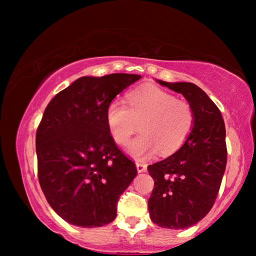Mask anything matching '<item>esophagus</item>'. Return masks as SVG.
<instances>
[{
	"instance_id": "34e87169",
	"label": "esophagus",
	"mask_w": 256,
	"mask_h": 256,
	"mask_svg": "<svg viewBox=\"0 0 256 256\" xmlns=\"http://www.w3.org/2000/svg\"><path fill=\"white\" fill-rule=\"evenodd\" d=\"M136 170H138V172H144L146 170V164H144V162H136Z\"/></svg>"
}]
</instances>
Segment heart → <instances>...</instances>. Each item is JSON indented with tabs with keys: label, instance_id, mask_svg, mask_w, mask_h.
Segmentation results:
<instances>
[{
	"label": "heart",
	"instance_id": "b5f03b06",
	"mask_svg": "<svg viewBox=\"0 0 256 256\" xmlns=\"http://www.w3.org/2000/svg\"><path fill=\"white\" fill-rule=\"evenodd\" d=\"M106 122L112 138L124 146L138 131L128 152L136 159H146L159 152L174 154L185 144L196 124V112L188 102L154 86L130 92L126 102L115 99L106 110Z\"/></svg>",
	"mask_w": 256,
	"mask_h": 256
}]
</instances>
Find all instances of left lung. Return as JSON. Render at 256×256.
Listing matches in <instances>:
<instances>
[{
  "instance_id": "left-lung-1",
  "label": "left lung",
  "mask_w": 256,
  "mask_h": 256,
  "mask_svg": "<svg viewBox=\"0 0 256 256\" xmlns=\"http://www.w3.org/2000/svg\"><path fill=\"white\" fill-rule=\"evenodd\" d=\"M158 82L183 94L196 112L183 146L148 166L154 180L148 200L151 220L162 228L183 229L200 222L214 204L227 164L226 128L219 108L198 86Z\"/></svg>"
}]
</instances>
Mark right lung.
Returning a JSON list of instances; mask_svg holds the SVG:
<instances>
[{"label": "right lung", "instance_id": "obj_1", "mask_svg": "<svg viewBox=\"0 0 256 256\" xmlns=\"http://www.w3.org/2000/svg\"><path fill=\"white\" fill-rule=\"evenodd\" d=\"M141 76H82L52 99L36 132L42 193L60 218L74 226L102 227L116 218L120 196L136 167L108 128L106 110Z\"/></svg>", "mask_w": 256, "mask_h": 256}]
</instances>
